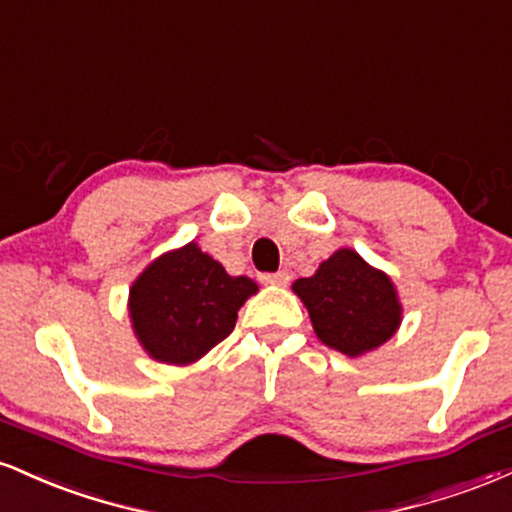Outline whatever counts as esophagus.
I'll return each mask as SVG.
<instances>
[{"instance_id": "esophagus-1", "label": "esophagus", "mask_w": 512, "mask_h": 512, "mask_svg": "<svg viewBox=\"0 0 512 512\" xmlns=\"http://www.w3.org/2000/svg\"><path fill=\"white\" fill-rule=\"evenodd\" d=\"M263 280L270 282V285L285 287V285H290V273H287V270H278V273H268V275H263Z\"/></svg>"}]
</instances>
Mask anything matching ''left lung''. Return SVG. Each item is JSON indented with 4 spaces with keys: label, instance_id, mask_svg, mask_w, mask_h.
I'll list each match as a JSON object with an SVG mask.
<instances>
[{
    "label": "left lung",
    "instance_id": "8db88e82",
    "mask_svg": "<svg viewBox=\"0 0 512 512\" xmlns=\"http://www.w3.org/2000/svg\"><path fill=\"white\" fill-rule=\"evenodd\" d=\"M309 309L316 335L347 357L376 350L400 326V302L386 273L352 249L335 251L316 275L292 285Z\"/></svg>",
    "mask_w": 512,
    "mask_h": 512
}]
</instances>
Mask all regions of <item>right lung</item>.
<instances>
[{
	"mask_svg": "<svg viewBox=\"0 0 512 512\" xmlns=\"http://www.w3.org/2000/svg\"><path fill=\"white\" fill-rule=\"evenodd\" d=\"M251 278H232L198 244L160 256L138 275L129 311L143 350L165 364H189L234 330Z\"/></svg>",
	"mask_w": 512,
	"mask_h": 512,
	"instance_id": "obj_1",
	"label": "right lung"
}]
</instances>
